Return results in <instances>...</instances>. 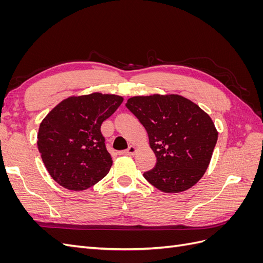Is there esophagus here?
Listing matches in <instances>:
<instances>
[{"instance_id": "esophagus-1", "label": "esophagus", "mask_w": 263, "mask_h": 263, "mask_svg": "<svg viewBox=\"0 0 263 263\" xmlns=\"http://www.w3.org/2000/svg\"><path fill=\"white\" fill-rule=\"evenodd\" d=\"M135 153H136V147L134 146H129L128 149H126L124 151H121L119 155H124V156H134Z\"/></svg>"}]
</instances>
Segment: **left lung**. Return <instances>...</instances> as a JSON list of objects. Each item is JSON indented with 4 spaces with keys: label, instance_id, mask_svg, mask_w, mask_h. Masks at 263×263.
Returning a JSON list of instances; mask_svg holds the SVG:
<instances>
[{
    "label": "left lung",
    "instance_id": "1",
    "mask_svg": "<svg viewBox=\"0 0 263 263\" xmlns=\"http://www.w3.org/2000/svg\"><path fill=\"white\" fill-rule=\"evenodd\" d=\"M126 107L145 127L157 158L145 179L165 193L192 187L208 169L218 137L209 114L177 94L134 97Z\"/></svg>",
    "mask_w": 263,
    "mask_h": 263
}]
</instances>
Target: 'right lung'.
Masks as SVG:
<instances>
[{
  "mask_svg": "<svg viewBox=\"0 0 263 263\" xmlns=\"http://www.w3.org/2000/svg\"><path fill=\"white\" fill-rule=\"evenodd\" d=\"M114 94L71 97L52 108L39 126L37 146L50 177L61 186L83 191L108 173L113 160L101 125L123 103Z\"/></svg>",
  "mask_w": 263,
  "mask_h": 263,
  "instance_id": "add662e5",
  "label": "right lung"
}]
</instances>
